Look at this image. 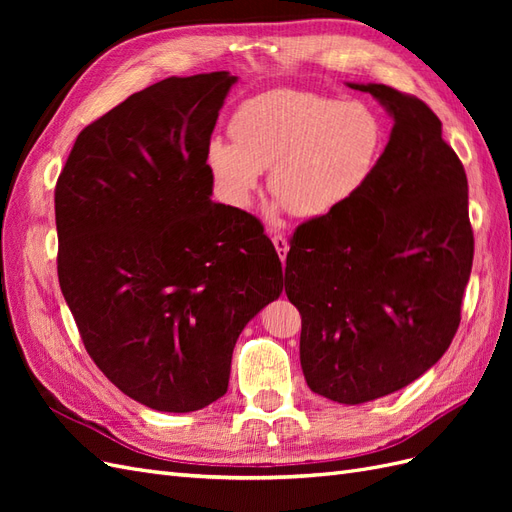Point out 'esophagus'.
<instances>
[{"mask_svg":"<svg viewBox=\"0 0 512 512\" xmlns=\"http://www.w3.org/2000/svg\"><path fill=\"white\" fill-rule=\"evenodd\" d=\"M273 245H275L277 254H280V258L284 260L286 252H288V239L284 235H280V232H277V235H273Z\"/></svg>","mask_w":512,"mask_h":512,"instance_id":"obj_1","label":"esophagus"}]
</instances>
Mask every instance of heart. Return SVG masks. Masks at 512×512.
Returning <instances> with one entry per match:
<instances>
[{
  "label": "heart",
  "instance_id": "1",
  "mask_svg": "<svg viewBox=\"0 0 512 512\" xmlns=\"http://www.w3.org/2000/svg\"><path fill=\"white\" fill-rule=\"evenodd\" d=\"M232 145L213 141L207 164L228 205L252 203L260 173L297 218L320 220L359 196L384 149L374 108L307 91L275 89L245 100L228 126Z\"/></svg>",
  "mask_w": 512,
  "mask_h": 512
}]
</instances>
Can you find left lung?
<instances>
[{"label":"left lung","instance_id":"8db88e82","mask_svg":"<svg viewBox=\"0 0 512 512\" xmlns=\"http://www.w3.org/2000/svg\"><path fill=\"white\" fill-rule=\"evenodd\" d=\"M348 87L389 111L391 138L352 203L294 230L286 294L307 386L354 406L404 389L451 346L474 235L466 170L436 113L393 87Z\"/></svg>","mask_w":512,"mask_h":512}]
</instances>
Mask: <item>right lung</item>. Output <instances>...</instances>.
<instances>
[{
    "label": "right lung",
    "mask_w": 512,
    "mask_h": 512,
    "mask_svg": "<svg viewBox=\"0 0 512 512\" xmlns=\"http://www.w3.org/2000/svg\"><path fill=\"white\" fill-rule=\"evenodd\" d=\"M237 76H170L76 136L55 185L57 275L121 393L194 412L228 391L239 333L284 288L260 220L211 203V132Z\"/></svg>",
    "instance_id": "right-lung-1"
}]
</instances>
